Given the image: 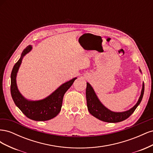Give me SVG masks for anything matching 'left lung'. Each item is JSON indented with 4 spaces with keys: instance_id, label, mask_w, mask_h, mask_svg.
Masks as SVG:
<instances>
[{
    "instance_id": "obj_1",
    "label": "left lung",
    "mask_w": 153,
    "mask_h": 153,
    "mask_svg": "<svg viewBox=\"0 0 153 153\" xmlns=\"http://www.w3.org/2000/svg\"><path fill=\"white\" fill-rule=\"evenodd\" d=\"M139 71L142 73L141 69ZM144 92V83H142V87L140 95L137 103L132 108L124 112H114L110 110L101 102L96 95L93 88L89 83L87 82L86 88V100L87 108L89 113L100 121L106 123H119L128 118L134 112L137 106L140 105Z\"/></svg>"
}]
</instances>
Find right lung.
Instances as JSON below:
<instances>
[{"instance_id":"right-lung-1","label":"right lung","mask_w":153,"mask_h":153,"mask_svg":"<svg viewBox=\"0 0 153 153\" xmlns=\"http://www.w3.org/2000/svg\"><path fill=\"white\" fill-rule=\"evenodd\" d=\"M32 49L29 45L23 50L20 59L14 66L11 74V94L17 107L26 117L36 121H48L56 117L61 110L63 97L77 77L72 78L55 89L49 96L39 100H27L23 96L16 84L17 73L21 66L22 60Z\"/></svg>"}]
</instances>
